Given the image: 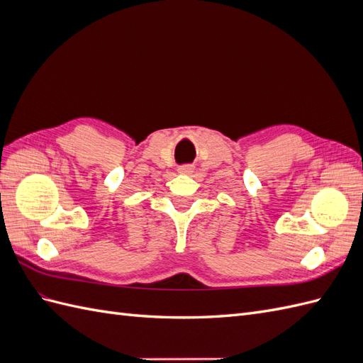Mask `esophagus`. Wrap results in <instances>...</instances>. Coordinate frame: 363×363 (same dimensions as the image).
Masks as SVG:
<instances>
[{
	"label": "esophagus",
	"instance_id": "obj_1",
	"mask_svg": "<svg viewBox=\"0 0 363 363\" xmlns=\"http://www.w3.org/2000/svg\"><path fill=\"white\" fill-rule=\"evenodd\" d=\"M192 171H194L192 164H183V167L179 168V172H180V174H192Z\"/></svg>",
	"mask_w": 363,
	"mask_h": 363
}]
</instances>
